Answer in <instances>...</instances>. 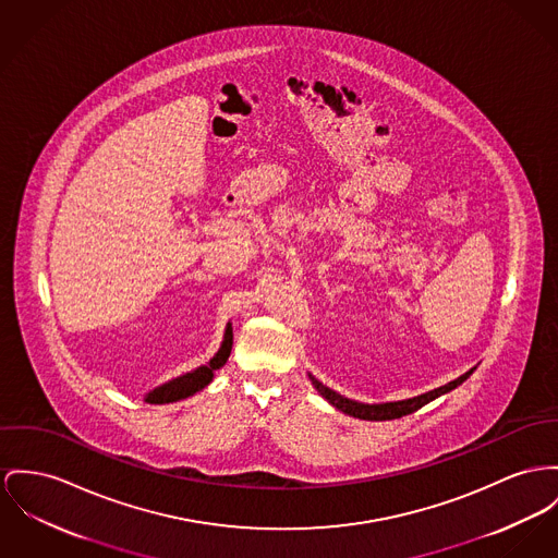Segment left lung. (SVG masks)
<instances>
[{
	"label": "left lung",
	"mask_w": 558,
	"mask_h": 558,
	"mask_svg": "<svg viewBox=\"0 0 558 558\" xmlns=\"http://www.w3.org/2000/svg\"><path fill=\"white\" fill-rule=\"evenodd\" d=\"M472 372H474V368L470 372H465V374H461L459 378L450 380L448 385H442V387H438V389H434V391H427V393H423V396H416V398H410V400H402V402H387V404H362V402H353V400L342 398L340 393H336L330 387L322 385L317 378L311 376V380H313L315 389H317L332 407L342 410L344 414H351V416H357V418H366V421H389V418H400V416H404V414H410V412L425 407L427 402L436 400L438 396H442L446 391L454 389L457 385H461Z\"/></svg>",
	"instance_id": "obj_1"
}]
</instances>
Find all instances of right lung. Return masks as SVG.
I'll use <instances>...</instances> for the list:
<instances>
[{
    "label": "right lung",
    "instance_id": "add662e5",
    "mask_svg": "<svg viewBox=\"0 0 558 558\" xmlns=\"http://www.w3.org/2000/svg\"><path fill=\"white\" fill-rule=\"evenodd\" d=\"M230 349H232V328L228 324L226 328V335H223L222 347L220 351L216 353V357L207 364V366H201L194 372H187L184 376H178L160 387H156L154 391H149L146 402L149 404H169V402H178V400H184L187 396H194L196 391H201L203 387H207L214 378V372L220 371L228 355H230Z\"/></svg>",
    "mask_w": 558,
    "mask_h": 558
}]
</instances>
